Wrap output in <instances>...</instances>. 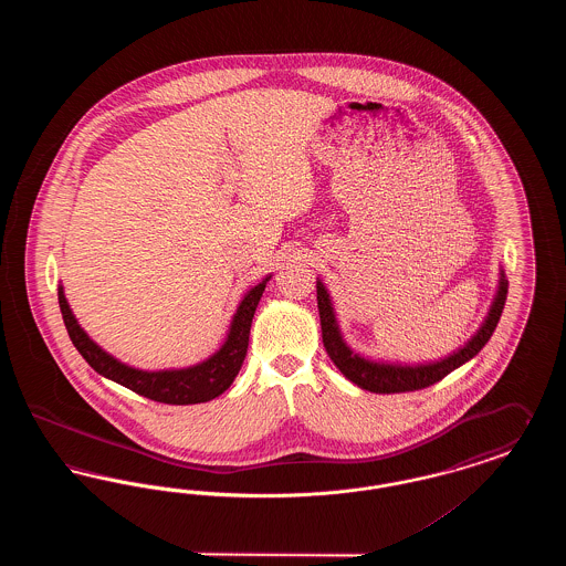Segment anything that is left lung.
I'll return each instance as SVG.
<instances>
[{"label": "left lung", "instance_id": "left-lung-1", "mask_svg": "<svg viewBox=\"0 0 566 566\" xmlns=\"http://www.w3.org/2000/svg\"><path fill=\"white\" fill-rule=\"evenodd\" d=\"M316 293H318L324 348L331 356V360L335 363V367L363 390H369L376 395H395V392H411V390L431 386L448 374H452L458 367H462L464 363H469L478 352L484 348L496 324L501 321V314L505 307L507 275L503 268H499L496 293L488 307L484 321L471 335V339H467L460 348L450 352L448 356L437 360H424V363H399V360L392 363V360L371 358L354 350L342 333L333 296L321 277H316Z\"/></svg>", "mask_w": 566, "mask_h": 566}]
</instances>
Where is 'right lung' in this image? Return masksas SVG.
<instances>
[{"mask_svg": "<svg viewBox=\"0 0 566 566\" xmlns=\"http://www.w3.org/2000/svg\"><path fill=\"white\" fill-rule=\"evenodd\" d=\"M270 280L271 273H268L256 286H252L242 296L229 323L227 337L214 354H210L208 358L195 365L176 367V369H139L118 360L116 356L104 350L95 339H91L88 333L78 324V318L74 316L65 298L63 284H59L56 291H59V307L63 314V323L70 333L72 344L99 376L108 377L112 381L159 403L195 405L208 403L218 395H222L240 374L245 352H248L252 318Z\"/></svg>", "mask_w": 566, "mask_h": 566, "instance_id": "right-lung-1", "label": "right lung"}]
</instances>
